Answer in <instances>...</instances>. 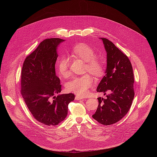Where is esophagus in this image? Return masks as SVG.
<instances>
[{
    "label": "esophagus",
    "instance_id": "34e87169",
    "mask_svg": "<svg viewBox=\"0 0 157 157\" xmlns=\"http://www.w3.org/2000/svg\"><path fill=\"white\" fill-rule=\"evenodd\" d=\"M83 98H82V97H80V96H76L75 97V99L76 100H81V99H82Z\"/></svg>",
    "mask_w": 157,
    "mask_h": 157
}]
</instances>
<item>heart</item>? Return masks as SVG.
Wrapping results in <instances>:
<instances>
[{
	"instance_id": "1",
	"label": "heart",
	"mask_w": 157,
	"mask_h": 157,
	"mask_svg": "<svg viewBox=\"0 0 157 157\" xmlns=\"http://www.w3.org/2000/svg\"><path fill=\"white\" fill-rule=\"evenodd\" d=\"M71 55L77 56L86 62L85 70L93 75L99 77L104 72V65L102 61L96 56L94 50L85 43L76 44L70 50ZM58 69L59 73L63 77L69 75L68 60L62 57L58 61ZM94 83L93 78L89 75L75 77L67 84L66 89L70 92L73 93L79 96H85L89 89Z\"/></svg>"
}]
</instances>
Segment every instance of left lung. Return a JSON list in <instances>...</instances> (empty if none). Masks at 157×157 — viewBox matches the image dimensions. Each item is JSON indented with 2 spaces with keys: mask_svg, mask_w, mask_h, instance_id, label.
<instances>
[{
  "mask_svg": "<svg viewBox=\"0 0 157 157\" xmlns=\"http://www.w3.org/2000/svg\"><path fill=\"white\" fill-rule=\"evenodd\" d=\"M107 53L105 75L97 87V91L109 94L98 98L99 104L94 119L109 125L122 119L129 110L134 98V78L128 57L107 38H101Z\"/></svg>",
  "mask_w": 157,
  "mask_h": 157,
  "instance_id": "8db88e82",
  "label": "left lung"
}]
</instances>
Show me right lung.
Listing matches in <instances>:
<instances>
[{
    "instance_id": "right-lung-1",
    "label": "right lung",
    "mask_w": 157,
    "mask_h": 157,
    "mask_svg": "<svg viewBox=\"0 0 157 157\" xmlns=\"http://www.w3.org/2000/svg\"><path fill=\"white\" fill-rule=\"evenodd\" d=\"M64 40L45 39L27 56L21 74V94L33 117L46 125H56L68 114V106L75 99L72 93L61 91L56 75L57 47Z\"/></svg>"
}]
</instances>
